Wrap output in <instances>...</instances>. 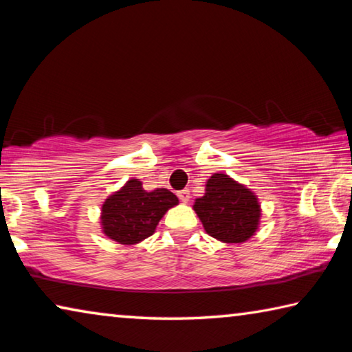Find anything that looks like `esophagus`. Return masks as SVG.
<instances>
[{
  "label": "esophagus",
  "mask_w": 352,
  "mask_h": 352,
  "mask_svg": "<svg viewBox=\"0 0 352 352\" xmlns=\"http://www.w3.org/2000/svg\"><path fill=\"white\" fill-rule=\"evenodd\" d=\"M177 195H178V199H180V201H183V204H188L189 201V190L188 189H183V190H178L177 192Z\"/></svg>",
  "instance_id": "1"
}]
</instances>
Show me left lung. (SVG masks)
Segmentation results:
<instances>
[{
  "mask_svg": "<svg viewBox=\"0 0 352 352\" xmlns=\"http://www.w3.org/2000/svg\"><path fill=\"white\" fill-rule=\"evenodd\" d=\"M205 231L225 243H242L259 226L261 205L254 192L226 174H212L205 195L194 201Z\"/></svg>",
  "mask_w": 352,
  "mask_h": 352,
  "instance_id": "left-lung-1",
  "label": "left lung"
}]
</instances>
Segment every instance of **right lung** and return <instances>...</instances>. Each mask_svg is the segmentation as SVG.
<instances>
[{
    "mask_svg": "<svg viewBox=\"0 0 352 352\" xmlns=\"http://www.w3.org/2000/svg\"><path fill=\"white\" fill-rule=\"evenodd\" d=\"M178 199L169 189L157 188L147 192L138 178L107 197L100 212L102 233L122 245H135L155 233V228Z\"/></svg>",
    "mask_w": 352,
    "mask_h": 352,
    "instance_id": "obj_1",
    "label": "right lung"
}]
</instances>
